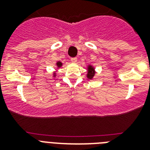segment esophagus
Returning a JSON list of instances; mask_svg holds the SVG:
<instances>
[{
	"label": "esophagus",
	"mask_w": 150,
	"mask_h": 150,
	"mask_svg": "<svg viewBox=\"0 0 150 150\" xmlns=\"http://www.w3.org/2000/svg\"><path fill=\"white\" fill-rule=\"evenodd\" d=\"M71 61L73 63H76V62H77V59H76V58H71Z\"/></svg>",
	"instance_id": "34e87169"
}]
</instances>
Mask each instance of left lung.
Wrapping results in <instances>:
<instances>
[{
    "label": "left lung",
    "instance_id": "8db88e82",
    "mask_svg": "<svg viewBox=\"0 0 150 150\" xmlns=\"http://www.w3.org/2000/svg\"><path fill=\"white\" fill-rule=\"evenodd\" d=\"M95 69V67L91 65V64H88V65L87 66L86 76L88 79H92L94 78V76H95V73H96Z\"/></svg>",
    "mask_w": 150,
    "mask_h": 150
}]
</instances>
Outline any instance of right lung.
<instances>
[{
    "mask_svg": "<svg viewBox=\"0 0 150 150\" xmlns=\"http://www.w3.org/2000/svg\"><path fill=\"white\" fill-rule=\"evenodd\" d=\"M62 65H63V63H62V62H56V67L57 68H60V67H62ZM56 71H54L53 72V77H55V76H56Z\"/></svg>",
    "mask_w": 150,
    "mask_h": 150,
    "instance_id": "1",
    "label": "right lung"
}]
</instances>
